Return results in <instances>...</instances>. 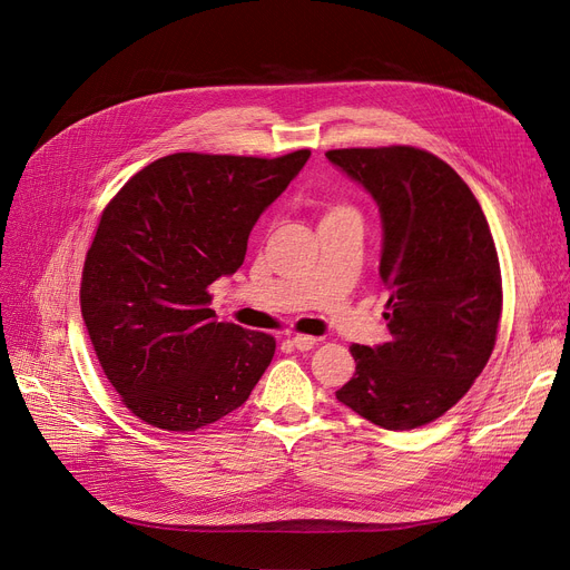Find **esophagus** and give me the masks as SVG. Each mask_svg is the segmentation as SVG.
<instances>
[{
    "label": "esophagus",
    "mask_w": 570,
    "mask_h": 570,
    "mask_svg": "<svg viewBox=\"0 0 570 570\" xmlns=\"http://www.w3.org/2000/svg\"><path fill=\"white\" fill-rule=\"evenodd\" d=\"M291 342H293V346H295L297 351H312V348L318 344V340L312 337V335H293Z\"/></svg>",
    "instance_id": "esophagus-1"
}]
</instances>
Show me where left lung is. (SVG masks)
Segmentation results:
<instances>
[{
    "instance_id": "left-lung-1",
    "label": "left lung",
    "mask_w": 570,
    "mask_h": 570,
    "mask_svg": "<svg viewBox=\"0 0 570 570\" xmlns=\"http://www.w3.org/2000/svg\"><path fill=\"white\" fill-rule=\"evenodd\" d=\"M376 200L379 277L391 342L353 344L337 400L385 430H413L455 406L485 370L501 318V267L464 179L409 145L325 153Z\"/></svg>"
}]
</instances>
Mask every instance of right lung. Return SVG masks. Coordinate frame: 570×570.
Listing matches in <instances>:
<instances>
[{
	"instance_id": "obj_1",
	"label": "right lung",
	"mask_w": 570,
	"mask_h": 570,
	"mask_svg": "<svg viewBox=\"0 0 570 570\" xmlns=\"http://www.w3.org/2000/svg\"><path fill=\"white\" fill-rule=\"evenodd\" d=\"M309 155L177 153L138 170L106 205L80 312L104 374L142 423L196 432L252 395L275 337L219 323L207 286L243 265L254 224Z\"/></svg>"
}]
</instances>
